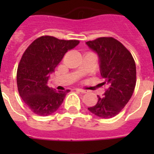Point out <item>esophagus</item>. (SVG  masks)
<instances>
[{"label": "esophagus", "instance_id": "34e87169", "mask_svg": "<svg viewBox=\"0 0 154 154\" xmlns=\"http://www.w3.org/2000/svg\"><path fill=\"white\" fill-rule=\"evenodd\" d=\"M77 91H80V92H82V93H87V90H84V89H81V88H77Z\"/></svg>", "mask_w": 154, "mask_h": 154}]
</instances>
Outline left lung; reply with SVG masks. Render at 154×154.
I'll return each instance as SVG.
<instances>
[{"mask_svg": "<svg viewBox=\"0 0 154 154\" xmlns=\"http://www.w3.org/2000/svg\"><path fill=\"white\" fill-rule=\"evenodd\" d=\"M99 58L100 72L108 89L103 97H98L91 113L110 119L121 111L132 97L136 84V66L129 51L111 37L98 38L86 43Z\"/></svg>", "mask_w": 154, "mask_h": 154, "instance_id": "8db88e82", "label": "left lung"}]
</instances>
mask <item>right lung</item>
Here are the masks:
<instances>
[{
	"instance_id": "add662e5",
	"label": "right lung",
	"mask_w": 154,
	"mask_h": 154,
	"mask_svg": "<svg viewBox=\"0 0 154 154\" xmlns=\"http://www.w3.org/2000/svg\"><path fill=\"white\" fill-rule=\"evenodd\" d=\"M78 44V40L42 36L24 53L17 69V87L22 100L35 114L50 116L62 105L69 90L50 88L48 81L65 54Z\"/></svg>"
}]
</instances>
